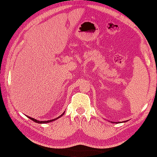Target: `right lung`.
I'll list each match as a JSON object with an SVG mask.
<instances>
[{
  "label": "right lung",
  "mask_w": 157,
  "mask_h": 157,
  "mask_svg": "<svg viewBox=\"0 0 157 157\" xmlns=\"http://www.w3.org/2000/svg\"><path fill=\"white\" fill-rule=\"evenodd\" d=\"M64 114V112L62 113V114L60 115V117H58L57 118H60V117H62L63 115ZM30 119V120H33L34 122H37V123H47V122H52V121H55V120H57V118H56V119H53V120H48V121H38V120H35V119H34V118H32V117H28Z\"/></svg>",
  "instance_id": "obj_1"
}]
</instances>
